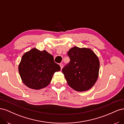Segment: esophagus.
I'll use <instances>...</instances> for the list:
<instances>
[{"instance_id":"34e87169","label":"esophagus","mask_w":124,"mask_h":124,"mask_svg":"<svg viewBox=\"0 0 124 124\" xmlns=\"http://www.w3.org/2000/svg\"><path fill=\"white\" fill-rule=\"evenodd\" d=\"M59 66H60V67H61V69H62V67H63V64L62 63H61L59 64Z\"/></svg>"}]
</instances>
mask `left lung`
Wrapping results in <instances>:
<instances>
[{
    "label": "left lung",
    "mask_w": 124,
    "mask_h": 124,
    "mask_svg": "<svg viewBox=\"0 0 124 124\" xmlns=\"http://www.w3.org/2000/svg\"><path fill=\"white\" fill-rule=\"evenodd\" d=\"M70 61L62 70L67 83L78 92L88 91L98 79L100 62L91 48L72 47L68 52Z\"/></svg>",
    "instance_id": "left-lung-1"
}]
</instances>
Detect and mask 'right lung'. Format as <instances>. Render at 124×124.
<instances>
[{
  "mask_svg": "<svg viewBox=\"0 0 124 124\" xmlns=\"http://www.w3.org/2000/svg\"><path fill=\"white\" fill-rule=\"evenodd\" d=\"M61 70L54 57L46 50L33 48L23 55L18 72L23 83L28 87L40 89L50 83L54 73Z\"/></svg>",
  "mask_w": 124,
  "mask_h": 124,
  "instance_id": "obj_1",
  "label": "right lung"
}]
</instances>
